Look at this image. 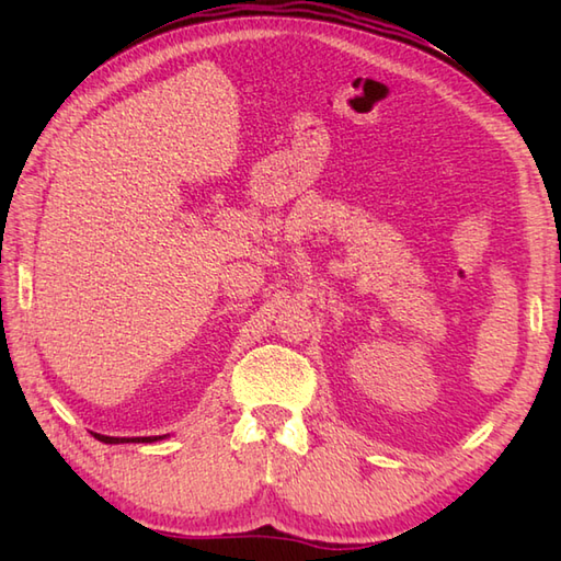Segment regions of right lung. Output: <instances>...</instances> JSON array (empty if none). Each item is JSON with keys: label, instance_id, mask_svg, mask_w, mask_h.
<instances>
[{"label": "right lung", "instance_id": "right-lung-1", "mask_svg": "<svg viewBox=\"0 0 561 561\" xmlns=\"http://www.w3.org/2000/svg\"><path fill=\"white\" fill-rule=\"evenodd\" d=\"M96 436L99 440H103V444H129V440H139V438H115V436H101V434H93ZM157 438H163V436H145L141 438V444H151V440H157Z\"/></svg>", "mask_w": 561, "mask_h": 561}]
</instances>
